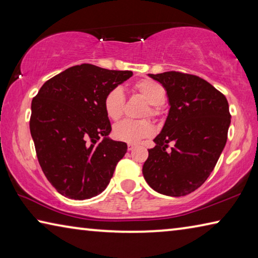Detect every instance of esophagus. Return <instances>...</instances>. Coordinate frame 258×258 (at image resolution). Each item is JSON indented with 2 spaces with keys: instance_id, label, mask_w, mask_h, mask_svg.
Listing matches in <instances>:
<instances>
[{
  "instance_id": "34e87169",
  "label": "esophagus",
  "mask_w": 258,
  "mask_h": 258,
  "mask_svg": "<svg viewBox=\"0 0 258 258\" xmlns=\"http://www.w3.org/2000/svg\"><path fill=\"white\" fill-rule=\"evenodd\" d=\"M135 148V145H133V143H127V149L131 151V150H133Z\"/></svg>"
}]
</instances>
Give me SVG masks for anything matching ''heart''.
<instances>
[{"instance_id": "1", "label": "heart", "mask_w": 258, "mask_h": 258, "mask_svg": "<svg viewBox=\"0 0 258 258\" xmlns=\"http://www.w3.org/2000/svg\"><path fill=\"white\" fill-rule=\"evenodd\" d=\"M132 91L146 99L150 103L149 110L147 113L150 116H156L158 113V107L163 104L166 100V90L159 82H156L150 78H145L133 83ZM125 98L124 93L119 87H113L106 94L103 99V109L109 119L118 120L124 110ZM154 133V126L149 120H131L126 119L121 123L115 125L112 131L113 138L118 141L138 143L142 139Z\"/></svg>"}]
</instances>
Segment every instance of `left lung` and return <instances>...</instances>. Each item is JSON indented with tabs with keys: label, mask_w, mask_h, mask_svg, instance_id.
<instances>
[{
	"label": "left lung",
	"mask_w": 258,
	"mask_h": 258,
	"mask_svg": "<svg viewBox=\"0 0 258 258\" xmlns=\"http://www.w3.org/2000/svg\"><path fill=\"white\" fill-rule=\"evenodd\" d=\"M167 92L169 111L142 173L161 195L182 197L211 175L223 151L231 123L228 100L207 81L191 74H149ZM174 142L171 151L168 143Z\"/></svg>",
	"instance_id": "obj_1"
}]
</instances>
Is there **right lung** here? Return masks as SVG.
<instances>
[{
  "label": "right lung",
  "mask_w": 258,
  "mask_h": 258,
  "mask_svg": "<svg viewBox=\"0 0 258 258\" xmlns=\"http://www.w3.org/2000/svg\"><path fill=\"white\" fill-rule=\"evenodd\" d=\"M132 75L83 63L50 78L34 97L30 134L42 171L60 195L90 199L109 184L127 145L108 138L103 99Z\"/></svg>",
  "instance_id": "obj_1"
}]
</instances>
